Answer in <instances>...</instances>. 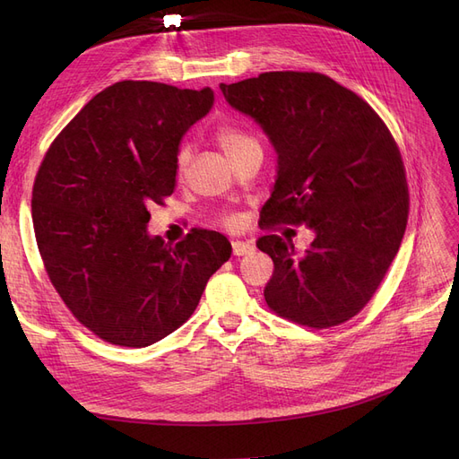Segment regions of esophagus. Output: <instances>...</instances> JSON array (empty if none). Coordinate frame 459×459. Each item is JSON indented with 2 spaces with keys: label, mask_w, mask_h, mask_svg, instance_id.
<instances>
[{
  "label": "esophagus",
  "mask_w": 459,
  "mask_h": 459,
  "mask_svg": "<svg viewBox=\"0 0 459 459\" xmlns=\"http://www.w3.org/2000/svg\"><path fill=\"white\" fill-rule=\"evenodd\" d=\"M231 248H233L235 256H243V255H248L255 251V243L253 241H233Z\"/></svg>",
  "instance_id": "1"
}]
</instances>
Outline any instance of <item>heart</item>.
<instances>
[{"label": "heart", "instance_id": "1", "mask_svg": "<svg viewBox=\"0 0 459 459\" xmlns=\"http://www.w3.org/2000/svg\"><path fill=\"white\" fill-rule=\"evenodd\" d=\"M216 142L221 147V151L226 152V157L230 160H235L238 157L245 155L247 151H253V149H260L256 137L251 135L248 132H245L239 126H231V124H221V126L216 130ZM191 157V149L189 145H182L178 149V155H176V170L178 174L182 176L187 169V162ZM228 224L235 226L238 224V220L230 218Z\"/></svg>", "mask_w": 459, "mask_h": 459}]
</instances>
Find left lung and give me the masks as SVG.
<instances>
[{
    "label": "left lung",
    "mask_w": 459,
    "mask_h": 459,
    "mask_svg": "<svg viewBox=\"0 0 459 459\" xmlns=\"http://www.w3.org/2000/svg\"><path fill=\"white\" fill-rule=\"evenodd\" d=\"M277 152L260 224H307L304 255L293 239L264 235L273 260L268 307L290 322L325 329L362 310L394 260L408 224V186L396 142L354 91L319 73H264L220 84Z\"/></svg>",
    "instance_id": "left-lung-1"
}]
</instances>
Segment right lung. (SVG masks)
<instances>
[{
  "instance_id": "obj_1",
  "label": "right lung",
  "mask_w": 459,
  "mask_h": 459,
  "mask_svg": "<svg viewBox=\"0 0 459 459\" xmlns=\"http://www.w3.org/2000/svg\"><path fill=\"white\" fill-rule=\"evenodd\" d=\"M214 91L124 80L55 137L34 179L32 221L46 272L97 337L143 349L184 325L231 243L193 230L176 247L147 233L149 208L176 187L186 132Z\"/></svg>"
}]
</instances>
